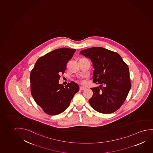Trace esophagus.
I'll list each match as a JSON object with an SVG mask.
<instances>
[{"instance_id":"obj_1","label":"esophagus","mask_w":153,"mask_h":153,"mask_svg":"<svg viewBox=\"0 0 153 153\" xmlns=\"http://www.w3.org/2000/svg\"><path fill=\"white\" fill-rule=\"evenodd\" d=\"M86 89V88L85 87L80 86L79 87L80 91H84V90H85Z\"/></svg>"}]
</instances>
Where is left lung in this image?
<instances>
[{
  "instance_id": "obj_1",
  "label": "left lung",
  "mask_w": 153,
  "mask_h": 153,
  "mask_svg": "<svg viewBox=\"0 0 153 153\" xmlns=\"http://www.w3.org/2000/svg\"><path fill=\"white\" fill-rule=\"evenodd\" d=\"M80 54L93 62L94 83L105 87L91 88L93 95L89 100L93 108L98 112L111 114L124 103L131 88L128 65L118 53L100 47L86 49Z\"/></svg>"
}]
</instances>
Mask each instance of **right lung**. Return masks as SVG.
I'll use <instances>...</instances> for the list:
<instances>
[{
	"mask_svg": "<svg viewBox=\"0 0 153 153\" xmlns=\"http://www.w3.org/2000/svg\"><path fill=\"white\" fill-rule=\"evenodd\" d=\"M75 49H56L39 58L30 75L31 95L38 105L49 115H56L66 109L74 96L79 90L74 82L65 87L59 84Z\"/></svg>",
	"mask_w": 153,
	"mask_h": 153,
	"instance_id": "obj_1",
	"label": "right lung"
}]
</instances>
